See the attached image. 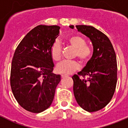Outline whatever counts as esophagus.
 Masks as SVG:
<instances>
[{
	"label": "esophagus",
	"mask_w": 128,
	"mask_h": 128,
	"mask_svg": "<svg viewBox=\"0 0 128 128\" xmlns=\"http://www.w3.org/2000/svg\"><path fill=\"white\" fill-rule=\"evenodd\" d=\"M66 75H61V77L62 78H63V77H65V76H66Z\"/></svg>",
	"instance_id": "esophagus-1"
}]
</instances>
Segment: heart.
I'll return each mask as SVG.
<instances>
[{"instance_id": "heart-1", "label": "heart", "mask_w": 128, "mask_h": 128, "mask_svg": "<svg viewBox=\"0 0 128 128\" xmlns=\"http://www.w3.org/2000/svg\"><path fill=\"white\" fill-rule=\"evenodd\" d=\"M68 44L75 48L74 56L78 57L82 63H87L92 55V50L87 44V41L83 36L75 34L68 36L66 39ZM52 58L55 62H58L62 56V50L60 42L56 41L50 48ZM80 65L75 60H63L56 66L57 72L63 74H70L78 70Z\"/></svg>"}]
</instances>
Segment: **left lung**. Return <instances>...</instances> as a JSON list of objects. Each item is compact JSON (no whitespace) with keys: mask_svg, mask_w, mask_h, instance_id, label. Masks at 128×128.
<instances>
[{"mask_svg":"<svg viewBox=\"0 0 128 128\" xmlns=\"http://www.w3.org/2000/svg\"><path fill=\"white\" fill-rule=\"evenodd\" d=\"M72 29L74 26H70ZM76 29L92 41V58L78 75L72 76L74 93L78 104L92 112L106 106L112 98L117 84V60L115 51L108 36L91 26L77 25ZM87 76V79L84 77Z\"/></svg>","mask_w":128,"mask_h":128,"instance_id":"1","label":"left lung"}]
</instances>
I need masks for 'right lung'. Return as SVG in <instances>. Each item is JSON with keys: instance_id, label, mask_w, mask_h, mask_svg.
I'll list each match as a JSON object with an SVG mask.
<instances>
[{"instance_id": "right-lung-1", "label": "right lung", "mask_w": 128, "mask_h": 128, "mask_svg": "<svg viewBox=\"0 0 128 128\" xmlns=\"http://www.w3.org/2000/svg\"><path fill=\"white\" fill-rule=\"evenodd\" d=\"M58 26L39 25L30 31L17 47L12 61L10 87L19 105L40 113L52 104L60 75L54 67L50 48L60 32Z\"/></svg>"}]
</instances>
